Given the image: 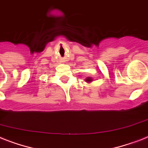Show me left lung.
<instances>
[{"instance_id":"8db88e82","label":"left lung","mask_w":148,"mask_h":148,"mask_svg":"<svg viewBox=\"0 0 148 148\" xmlns=\"http://www.w3.org/2000/svg\"><path fill=\"white\" fill-rule=\"evenodd\" d=\"M84 80L86 83H91L93 81V77H87Z\"/></svg>"}]
</instances>
